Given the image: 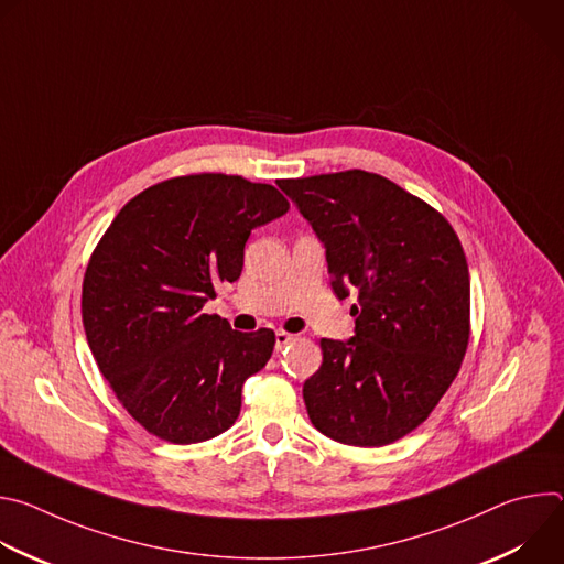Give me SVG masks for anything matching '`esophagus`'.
<instances>
[{
	"instance_id": "1",
	"label": "esophagus",
	"mask_w": 564,
	"mask_h": 564,
	"mask_svg": "<svg viewBox=\"0 0 564 564\" xmlns=\"http://www.w3.org/2000/svg\"><path fill=\"white\" fill-rule=\"evenodd\" d=\"M294 339H296L294 335H290V333H285V330H279V333H276V350H283V348L290 346Z\"/></svg>"
}]
</instances>
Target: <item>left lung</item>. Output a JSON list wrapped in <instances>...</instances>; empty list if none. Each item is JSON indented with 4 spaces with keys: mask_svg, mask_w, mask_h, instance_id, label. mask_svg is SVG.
<instances>
[{
    "mask_svg": "<svg viewBox=\"0 0 564 564\" xmlns=\"http://www.w3.org/2000/svg\"><path fill=\"white\" fill-rule=\"evenodd\" d=\"M326 246L333 290H357L355 337L321 339L303 383L310 422L348 446H386L429 420L470 337V281L451 223L392 181L348 170L279 181Z\"/></svg>",
    "mask_w": 564,
    "mask_h": 564,
    "instance_id": "1",
    "label": "left lung"
}]
</instances>
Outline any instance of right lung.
I'll return each mask as SVG.
<instances>
[{
  "mask_svg": "<svg viewBox=\"0 0 564 564\" xmlns=\"http://www.w3.org/2000/svg\"><path fill=\"white\" fill-rule=\"evenodd\" d=\"M288 209L272 185L189 174L133 196L102 234L85 272L83 324L102 377L147 433L196 444L236 422L240 390L276 337L231 330L203 305L240 276L252 229Z\"/></svg>",
  "mask_w": 564,
  "mask_h": 564,
  "instance_id": "1",
  "label": "right lung"
}]
</instances>
